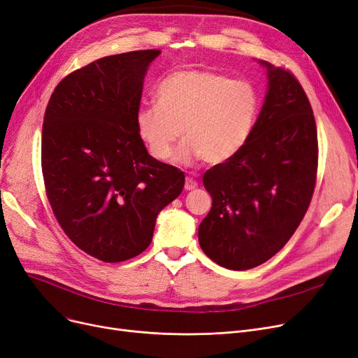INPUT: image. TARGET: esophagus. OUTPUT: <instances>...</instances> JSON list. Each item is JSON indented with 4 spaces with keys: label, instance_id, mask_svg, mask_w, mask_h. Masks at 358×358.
Listing matches in <instances>:
<instances>
[{
    "label": "esophagus",
    "instance_id": "34e87169",
    "mask_svg": "<svg viewBox=\"0 0 358 358\" xmlns=\"http://www.w3.org/2000/svg\"><path fill=\"white\" fill-rule=\"evenodd\" d=\"M197 186H199V184H197V181L192 177H187L186 182H184V189L186 190H194Z\"/></svg>",
    "mask_w": 358,
    "mask_h": 358
}]
</instances>
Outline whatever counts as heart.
Here are the masks:
<instances>
[{
  "mask_svg": "<svg viewBox=\"0 0 358 358\" xmlns=\"http://www.w3.org/2000/svg\"><path fill=\"white\" fill-rule=\"evenodd\" d=\"M261 108L259 92L246 79L205 69H181L156 88V104L136 115L137 134L159 162L186 141L176 161L224 164L239 155L252 136Z\"/></svg>",
  "mask_w": 358,
  "mask_h": 358,
  "instance_id": "heart-1",
  "label": "heart"
}]
</instances>
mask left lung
Wrapping results in <instances>:
<instances>
[{"instance_id": "left-lung-1", "label": "left lung", "mask_w": 358, "mask_h": 358, "mask_svg": "<svg viewBox=\"0 0 358 358\" xmlns=\"http://www.w3.org/2000/svg\"><path fill=\"white\" fill-rule=\"evenodd\" d=\"M267 94L252 136L239 155L208 169L213 208L199 226V245L218 266L258 267L287 243L310 206L317 176V128L298 79L259 60Z\"/></svg>"}]
</instances>
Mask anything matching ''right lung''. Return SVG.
Returning <instances> with one entry per match:
<instances>
[{
  "mask_svg": "<svg viewBox=\"0 0 358 358\" xmlns=\"http://www.w3.org/2000/svg\"><path fill=\"white\" fill-rule=\"evenodd\" d=\"M161 50L99 59L59 83L47 104L41 165L60 227L104 262L140 255L157 214L177 199L184 172L153 159L136 115L144 76Z\"/></svg>",
  "mask_w": 358,
  "mask_h": 358,
  "instance_id": "add662e5",
  "label": "right lung"
}]
</instances>
